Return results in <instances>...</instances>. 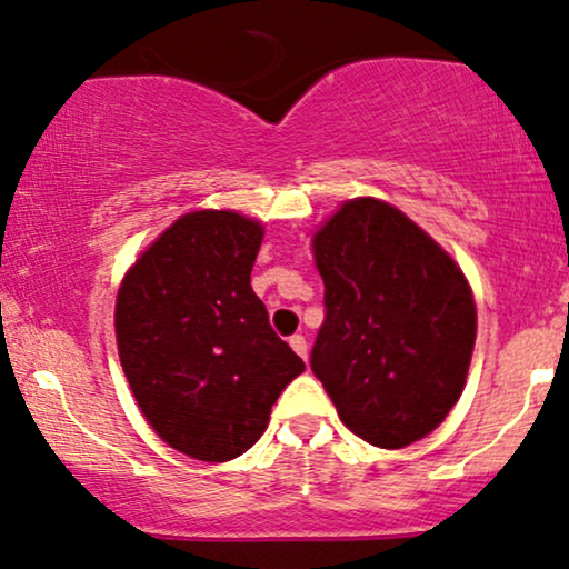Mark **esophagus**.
<instances>
[{
	"instance_id": "1",
	"label": "esophagus",
	"mask_w": 569,
	"mask_h": 569,
	"mask_svg": "<svg viewBox=\"0 0 569 569\" xmlns=\"http://www.w3.org/2000/svg\"><path fill=\"white\" fill-rule=\"evenodd\" d=\"M289 343H291V349L297 351V355H299L301 359H307V338H305V336H301V333L291 336Z\"/></svg>"
}]
</instances>
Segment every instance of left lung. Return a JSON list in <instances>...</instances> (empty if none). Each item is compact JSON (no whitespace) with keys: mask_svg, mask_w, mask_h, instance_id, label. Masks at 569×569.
Instances as JSON below:
<instances>
[{"mask_svg":"<svg viewBox=\"0 0 569 569\" xmlns=\"http://www.w3.org/2000/svg\"><path fill=\"white\" fill-rule=\"evenodd\" d=\"M326 320L309 365L351 433L401 449L457 405L476 301L451 257L407 214L355 199L315 233Z\"/></svg>","mask_w":569,"mask_h":569,"instance_id":"1","label":"left lung"}]
</instances>
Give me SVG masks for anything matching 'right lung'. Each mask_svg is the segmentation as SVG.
Segmentation results:
<instances>
[{"mask_svg":"<svg viewBox=\"0 0 569 569\" xmlns=\"http://www.w3.org/2000/svg\"><path fill=\"white\" fill-rule=\"evenodd\" d=\"M260 222L189 212L128 270L114 305L123 372L172 449L228 462L257 443L305 362L251 291Z\"/></svg>","mask_w":569,"mask_h":569,"instance_id":"right-lung-1","label":"right lung"}]
</instances>
